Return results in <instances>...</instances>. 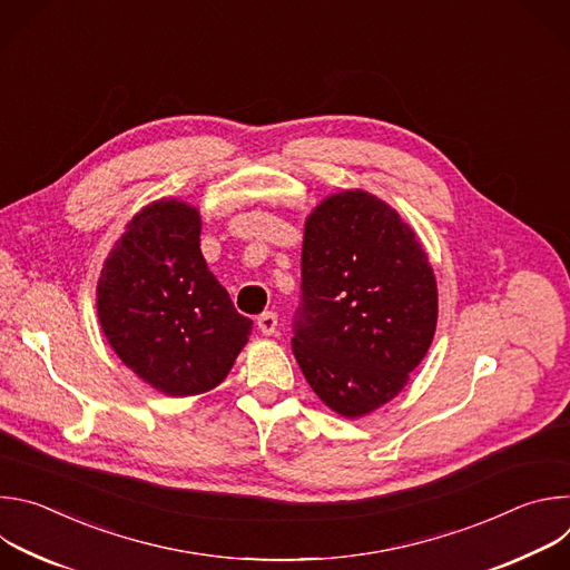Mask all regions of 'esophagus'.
I'll return each mask as SVG.
<instances>
[{
	"mask_svg": "<svg viewBox=\"0 0 570 570\" xmlns=\"http://www.w3.org/2000/svg\"><path fill=\"white\" fill-rule=\"evenodd\" d=\"M257 327H259V332H262L264 336H273V334L277 332V313H273V311L262 313V315L257 317Z\"/></svg>",
	"mask_w": 570,
	"mask_h": 570,
	"instance_id": "esophagus-1",
	"label": "esophagus"
}]
</instances>
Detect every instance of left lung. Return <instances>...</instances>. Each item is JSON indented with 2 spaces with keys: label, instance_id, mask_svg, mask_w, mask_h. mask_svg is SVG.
I'll use <instances>...</instances> for the list:
<instances>
[{
  "label": "left lung",
  "instance_id": "1",
  "mask_svg": "<svg viewBox=\"0 0 570 570\" xmlns=\"http://www.w3.org/2000/svg\"><path fill=\"white\" fill-rule=\"evenodd\" d=\"M293 354L313 392L345 417L390 401L426 356L438 286L415 232L365 191L306 220Z\"/></svg>",
  "mask_w": 570,
  "mask_h": 570
}]
</instances>
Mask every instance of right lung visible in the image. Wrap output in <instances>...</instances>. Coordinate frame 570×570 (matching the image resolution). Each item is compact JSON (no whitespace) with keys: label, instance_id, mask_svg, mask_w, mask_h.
Returning <instances> with one entry per match:
<instances>
[{"label":"right lung","instance_id":"add662e5","mask_svg":"<svg viewBox=\"0 0 570 570\" xmlns=\"http://www.w3.org/2000/svg\"><path fill=\"white\" fill-rule=\"evenodd\" d=\"M97 311L117 356L169 396L216 387L253 330L207 268L198 212L178 200L130 220L101 271Z\"/></svg>","mask_w":570,"mask_h":570}]
</instances>
